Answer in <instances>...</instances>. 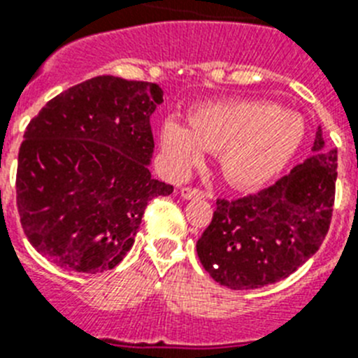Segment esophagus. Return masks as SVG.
<instances>
[{"label":"esophagus","instance_id":"34e87169","mask_svg":"<svg viewBox=\"0 0 358 358\" xmlns=\"http://www.w3.org/2000/svg\"><path fill=\"white\" fill-rule=\"evenodd\" d=\"M180 194H182V198H185V200H202V198H206V193H203V191L194 187H182L180 189Z\"/></svg>","mask_w":358,"mask_h":358}]
</instances>
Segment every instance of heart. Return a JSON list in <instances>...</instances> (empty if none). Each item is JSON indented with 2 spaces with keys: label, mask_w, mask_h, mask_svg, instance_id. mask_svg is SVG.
Wrapping results in <instances>:
<instances>
[{
  "label": "heart",
  "mask_w": 358,
  "mask_h": 358,
  "mask_svg": "<svg viewBox=\"0 0 358 358\" xmlns=\"http://www.w3.org/2000/svg\"><path fill=\"white\" fill-rule=\"evenodd\" d=\"M189 129L169 120L162 127V147L176 174L220 155L225 178L238 187H258L280 174L304 140V122L293 110L262 100H224L198 105Z\"/></svg>",
  "instance_id": "obj_1"
}]
</instances>
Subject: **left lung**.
<instances>
[{"instance_id": "8db88e82", "label": "left lung", "mask_w": 358, "mask_h": 358, "mask_svg": "<svg viewBox=\"0 0 358 358\" xmlns=\"http://www.w3.org/2000/svg\"><path fill=\"white\" fill-rule=\"evenodd\" d=\"M311 151L271 187L238 200H216L196 253L218 284L229 289L269 286L317 253L331 222L337 149H327L318 127Z\"/></svg>"}]
</instances>
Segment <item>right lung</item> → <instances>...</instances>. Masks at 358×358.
I'll return each mask as SVG.
<instances>
[{"mask_svg":"<svg viewBox=\"0 0 358 358\" xmlns=\"http://www.w3.org/2000/svg\"><path fill=\"white\" fill-rule=\"evenodd\" d=\"M156 83L96 76L31 120L20 147L16 200L27 238L56 266L113 269L133 248L147 203L173 193L151 178Z\"/></svg>","mask_w":358,"mask_h":358,"instance_id":"obj_1","label":"right lung"}]
</instances>
